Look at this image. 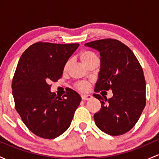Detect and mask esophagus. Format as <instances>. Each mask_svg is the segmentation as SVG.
<instances>
[{
  "label": "esophagus",
  "mask_w": 159,
  "mask_h": 159,
  "mask_svg": "<svg viewBox=\"0 0 159 159\" xmlns=\"http://www.w3.org/2000/svg\"><path fill=\"white\" fill-rule=\"evenodd\" d=\"M93 96L90 94H84V95H81V98L83 100H90L92 98Z\"/></svg>",
  "instance_id": "34e87169"
}]
</instances>
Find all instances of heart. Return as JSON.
<instances>
[{"instance_id": "1", "label": "heart", "mask_w": 159, "mask_h": 159, "mask_svg": "<svg viewBox=\"0 0 159 159\" xmlns=\"http://www.w3.org/2000/svg\"><path fill=\"white\" fill-rule=\"evenodd\" d=\"M80 58H81V61L83 62L84 64L87 66V64L91 63L92 61H93L94 60L97 59L98 57L96 54L90 51H84V52H81L80 54ZM69 66V62L67 61L64 65V70H67ZM78 88L81 90H86L88 88V85L85 83H81L78 85Z\"/></svg>"}]
</instances>
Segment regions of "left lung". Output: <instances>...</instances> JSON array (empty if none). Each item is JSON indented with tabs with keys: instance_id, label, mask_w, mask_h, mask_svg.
I'll return each mask as SVG.
<instances>
[{
	"instance_id": "obj_1",
	"label": "left lung",
	"mask_w": 159,
	"mask_h": 159,
	"mask_svg": "<svg viewBox=\"0 0 159 159\" xmlns=\"http://www.w3.org/2000/svg\"><path fill=\"white\" fill-rule=\"evenodd\" d=\"M100 54V69L95 91L111 90L113 96L94 94L102 108L94 114L103 132L123 134L134 127L146 105V82L141 66L129 47L116 39H105L84 44ZM102 93V92H101Z\"/></svg>"
}]
</instances>
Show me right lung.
<instances>
[{"label":"right lung","mask_w":159,"mask_h":159,"mask_svg":"<svg viewBox=\"0 0 159 159\" xmlns=\"http://www.w3.org/2000/svg\"><path fill=\"white\" fill-rule=\"evenodd\" d=\"M78 46L36 43L20 57L12 83L16 109L29 130L40 138L54 139L65 132L81 102L75 90L61 98L49 85L61 78L65 63Z\"/></svg>","instance_id":"right-lung-1"}]
</instances>
